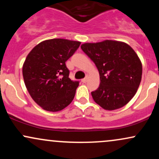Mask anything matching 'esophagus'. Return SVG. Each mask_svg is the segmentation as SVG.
<instances>
[{"label": "esophagus", "instance_id": "34e87169", "mask_svg": "<svg viewBox=\"0 0 159 159\" xmlns=\"http://www.w3.org/2000/svg\"><path fill=\"white\" fill-rule=\"evenodd\" d=\"M87 79H88V78L87 77L83 78V79H81V82H83V83H86V82L87 81Z\"/></svg>", "mask_w": 159, "mask_h": 159}]
</instances>
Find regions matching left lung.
<instances>
[{
	"mask_svg": "<svg viewBox=\"0 0 159 159\" xmlns=\"http://www.w3.org/2000/svg\"><path fill=\"white\" fill-rule=\"evenodd\" d=\"M81 48L99 72V87L91 93L95 102L107 111L126 105L141 81L142 63L136 52L126 43L115 40L84 43Z\"/></svg>",
	"mask_w": 159,
	"mask_h": 159,
	"instance_id": "left-lung-1",
	"label": "left lung"
}]
</instances>
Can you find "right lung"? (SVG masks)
<instances>
[{"instance_id": "add662e5", "label": "right lung", "mask_w": 159, "mask_h": 159, "mask_svg": "<svg viewBox=\"0 0 159 159\" xmlns=\"http://www.w3.org/2000/svg\"><path fill=\"white\" fill-rule=\"evenodd\" d=\"M80 44L65 39H47L27 54L22 67L25 84L34 101L44 110L60 111L73 100L79 82L69 78L65 63Z\"/></svg>"}]
</instances>
